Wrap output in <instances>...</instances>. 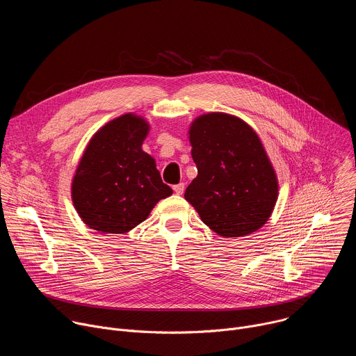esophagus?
Listing matches in <instances>:
<instances>
[{"label": "esophagus", "mask_w": 356, "mask_h": 356, "mask_svg": "<svg viewBox=\"0 0 356 356\" xmlns=\"http://www.w3.org/2000/svg\"><path fill=\"white\" fill-rule=\"evenodd\" d=\"M173 190H175L176 194H183V191H184V183L175 184V186H173Z\"/></svg>", "instance_id": "obj_1"}]
</instances>
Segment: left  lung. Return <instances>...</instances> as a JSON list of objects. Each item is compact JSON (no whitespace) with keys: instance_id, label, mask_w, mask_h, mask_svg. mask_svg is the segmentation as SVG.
<instances>
[{"instance_id":"8db88e82","label":"left lung","mask_w":356,"mask_h":356,"mask_svg":"<svg viewBox=\"0 0 356 356\" xmlns=\"http://www.w3.org/2000/svg\"><path fill=\"white\" fill-rule=\"evenodd\" d=\"M197 177L184 198L201 221L225 238L258 231L277 200V177L258 136L224 113L195 118L188 131Z\"/></svg>"}]
</instances>
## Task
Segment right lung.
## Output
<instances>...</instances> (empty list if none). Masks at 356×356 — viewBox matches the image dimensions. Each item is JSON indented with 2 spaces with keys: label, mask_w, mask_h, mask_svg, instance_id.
Here are the masks:
<instances>
[{
  "label": "right lung",
  "mask_w": 356,
  "mask_h": 356,
  "mask_svg": "<svg viewBox=\"0 0 356 356\" xmlns=\"http://www.w3.org/2000/svg\"><path fill=\"white\" fill-rule=\"evenodd\" d=\"M149 124L121 115L88 142L72 183L80 218L103 234H125L147 218L173 190L162 181L155 159L142 150Z\"/></svg>",
  "instance_id": "1"
}]
</instances>
